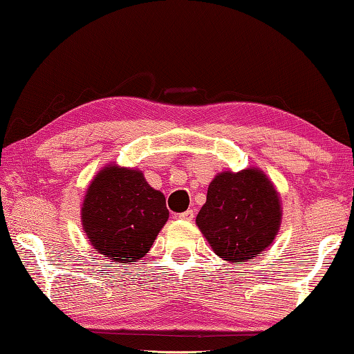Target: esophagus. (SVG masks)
I'll list each match as a JSON object with an SVG mask.
<instances>
[{"mask_svg":"<svg viewBox=\"0 0 354 354\" xmlns=\"http://www.w3.org/2000/svg\"><path fill=\"white\" fill-rule=\"evenodd\" d=\"M178 218H181V221H187V222H190L194 218V211L192 209H187V211H184V212H181V214L178 216Z\"/></svg>","mask_w":354,"mask_h":354,"instance_id":"34e87169","label":"esophagus"}]
</instances>
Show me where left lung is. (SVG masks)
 <instances>
[{"mask_svg":"<svg viewBox=\"0 0 354 354\" xmlns=\"http://www.w3.org/2000/svg\"><path fill=\"white\" fill-rule=\"evenodd\" d=\"M195 222L222 260L250 261L277 236L280 195L260 168L217 173Z\"/></svg>","mask_w":354,"mask_h":354,"instance_id":"1","label":"left lung"}]
</instances>
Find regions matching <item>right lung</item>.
<instances>
[{
    "label": "right lung",
    "mask_w": 354,
    "mask_h": 354,
    "mask_svg": "<svg viewBox=\"0 0 354 354\" xmlns=\"http://www.w3.org/2000/svg\"><path fill=\"white\" fill-rule=\"evenodd\" d=\"M165 197L137 168L105 165L82 203L83 232L94 249L115 263L145 257L168 221Z\"/></svg>",
    "instance_id": "1"
}]
</instances>
